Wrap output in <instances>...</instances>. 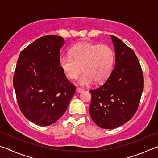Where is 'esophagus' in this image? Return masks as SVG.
<instances>
[{"label":"esophagus","mask_w":158,"mask_h":158,"mask_svg":"<svg viewBox=\"0 0 158 158\" xmlns=\"http://www.w3.org/2000/svg\"><path fill=\"white\" fill-rule=\"evenodd\" d=\"M76 90H77V93H81V92H83V91H84V89H81V88L77 87V89H76Z\"/></svg>","instance_id":"34e87169"}]
</instances>
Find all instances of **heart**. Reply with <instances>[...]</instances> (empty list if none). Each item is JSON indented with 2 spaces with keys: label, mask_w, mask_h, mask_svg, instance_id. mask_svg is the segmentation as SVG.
Here are the masks:
<instances>
[{
  "label": "heart",
  "mask_w": 158,
  "mask_h": 158,
  "mask_svg": "<svg viewBox=\"0 0 158 158\" xmlns=\"http://www.w3.org/2000/svg\"><path fill=\"white\" fill-rule=\"evenodd\" d=\"M115 52L107 44L80 42L69 49V55L61 56L60 66L69 79L74 80L81 70L79 84L89 85L100 84L108 78L113 69Z\"/></svg>",
  "instance_id": "heart-1"
}]
</instances>
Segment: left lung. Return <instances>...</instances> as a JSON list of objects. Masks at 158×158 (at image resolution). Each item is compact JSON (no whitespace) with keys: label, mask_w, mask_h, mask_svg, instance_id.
<instances>
[{"label":"left lung","mask_w":158,"mask_h":158,"mask_svg":"<svg viewBox=\"0 0 158 158\" xmlns=\"http://www.w3.org/2000/svg\"><path fill=\"white\" fill-rule=\"evenodd\" d=\"M116 53L114 68L105 82L90 90L89 111L95 123L114 129L132 118L137 111L143 90L142 69L135 52L111 35Z\"/></svg>","instance_id":"obj_1"}]
</instances>
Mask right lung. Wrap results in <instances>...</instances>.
I'll list each match as a JSON object with an SVG mask.
<instances>
[{"instance_id":"obj_1","label":"right lung","mask_w":158,"mask_h":158,"mask_svg":"<svg viewBox=\"0 0 158 158\" xmlns=\"http://www.w3.org/2000/svg\"><path fill=\"white\" fill-rule=\"evenodd\" d=\"M62 37L45 35L22 50L13 85L17 103L26 118L40 126L57 121L68 107L76 86L60 66Z\"/></svg>"}]
</instances>
